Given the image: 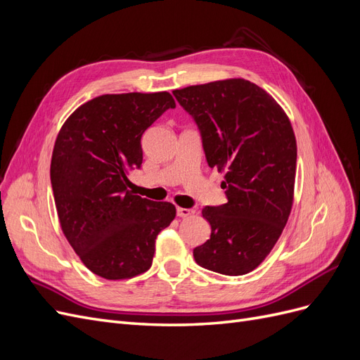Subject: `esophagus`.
<instances>
[{
  "instance_id": "esophagus-1",
  "label": "esophagus",
  "mask_w": 360,
  "mask_h": 360,
  "mask_svg": "<svg viewBox=\"0 0 360 360\" xmlns=\"http://www.w3.org/2000/svg\"><path fill=\"white\" fill-rule=\"evenodd\" d=\"M193 213H195V210H192V209H183V207H177V216H180V217H189Z\"/></svg>"
}]
</instances>
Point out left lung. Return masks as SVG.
Masks as SVG:
<instances>
[{"label": "left lung", "instance_id": "obj_1", "mask_svg": "<svg viewBox=\"0 0 360 360\" xmlns=\"http://www.w3.org/2000/svg\"><path fill=\"white\" fill-rule=\"evenodd\" d=\"M172 94L197 123L209 167L225 172L228 201L202 209L212 234L193 258L216 274H249L275 246L291 212L297 146L290 120L274 97L240 78Z\"/></svg>", "mask_w": 360, "mask_h": 360}]
</instances>
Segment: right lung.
<instances>
[{"label":"right lung","instance_id":"1","mask_svg":"<svg viewBox=\"0 0 360 360\" xmlns=\"http://www.w3.org/2000/svg\"><path fill=\"white\" fill-rule=\"evenodd\" d=\"M172 108L167 91L103 94L81 105L60 130L51 160L58 219L97 276L117 281L144 274L158 234L176 217L171 202L138 197L129 180L143 163V134Z\"/></svg>","mask_w":360,"mask_h":360}]
</instances>
